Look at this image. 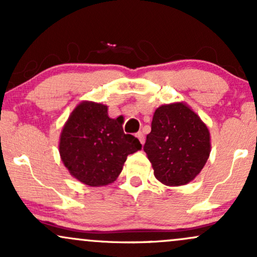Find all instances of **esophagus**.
Returning <instances> with one entry per match:
<instances>
[{
  "label": "esophagus",
  "mask_w": 257,
  "mask_h": 257,
  "mask_svg": "<svg viewBox=\"0 0 257 257\" xmlns=\"http://www.w3.org/2000/svg\"><path fill=\"white\" fill-rule=\"evenodd\" d=\"M137 138L139 139V140H140V143H141V144L145 143V135H144V133H143V132H139V133H137Z\"/></svg>",
  "instance_id": "1"
}]
</instances>
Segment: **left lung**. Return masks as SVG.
<instances>
[{
  "label": "left lung",
  "instance_id": "1",
  "mask_svg": "<svg viewBox=\"0 0 257 257\" xmlns=\"http://www.w3.org/2000/svg\"><path fill=\"white\" fill-rule=\"evenodd\" d=\"M144 151L155 176L167 186L196 178L210 155V134L202 119L182 102L162 105L153 114Z\"/></svg>",
  "mask_w": 257,
  "mask_h": 257
}]
</instances>
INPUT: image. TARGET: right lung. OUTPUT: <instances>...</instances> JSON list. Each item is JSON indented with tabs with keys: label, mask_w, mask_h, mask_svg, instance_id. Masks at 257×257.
<instances>
[{
	"label": "right lung",
	"mask_w": 257,
	"mask_h": 257,
	"mask_svg": "<svg viewBox=\"0 0 257 257\" xmlns=\"http://www.w3.org/2000/svg\"><path fill=\"white\" fill-rule=\"evenodd\" d=\"M140 149L137 138L124 134L119 117H108L107 106L87 101L73 110L61 132L59 145L70 174L94 187L114 181L126 157Z\"/></svg>",
	"instance_id": "right-lung-1"
}]
</instances>
